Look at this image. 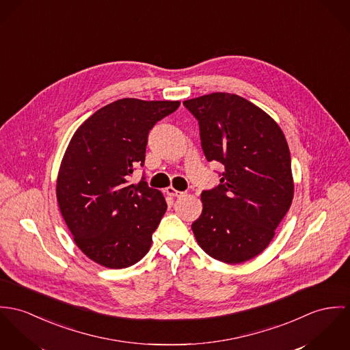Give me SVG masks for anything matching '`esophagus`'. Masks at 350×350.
<instances>
[{
    "instance_id": "esophagus-1",
    "label": "esophagus",
    "mask_w": 350,
    "mask_h": 350,
    "mask_svg": "<svg viewBox=\"0 0 350 350\" xmlns=\"http://www.w3.org/2000/svg\"><path fill=\"white\" fill-rule=\"evenodd\" d=\"M166 194H169V196H172V197H181L184 192H180V191H177V189H174L173 187H169V188H166Z\"/></svg>"
}]
</instances>
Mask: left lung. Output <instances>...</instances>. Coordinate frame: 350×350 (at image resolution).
<instances>
[{
  "label": "left lung",
  "instance_id": "obj_1",
  "mask_svg": "<svg viewBox=\"0 0 350 350\" xmlns=\"http://www.w3.org/2000/svg\"><path fill=\"white\" fill-rule=\"evenodd\" d=\"M198 120L208 161L223 165L220 184L202 191L192 224L213 259L237 265L263 252L294 197L291 157L278 123L247 99L213 92L184 102Z\"/></svg>",
  "mask_w": 350,
  "mask_h": 350
}]
</instances>
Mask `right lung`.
Returning a JSON list of instances; mask_svg holds the SVG:
<instances>
[{"instance_id":"right-lung-1","label":"right lung","mask_w":350,"mask_h":350,"mask_svg":"<svg viewBox=\"0 0 350 350\" xmlns=\"http://www.w3.org/2000/svg\"><path fill=\"white\" fill-rule=\"evenodd\" d=\"M178 106L119 99L84 120L70 141L56 197L77 245L100 266L126 269L150 250L167 205L145 177L138 184L129 180L145 163L149 131Z\"/></svg>"}]
</instances>
